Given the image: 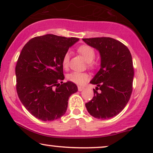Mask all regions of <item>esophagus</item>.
Segmentation results:
<instances>
[{
    "label": "esophagus",
    "mask_w": 153,
    "mask_h": 153,
    "mask_svg": "<svg viewBox=\"0 0 153 153\" xmlns=\"http://www.w3.org/2000/svg\"><path fill=\"white\" fill-rule=\"evenodd\" d=\"M77 88H78V91H83L84 89H85V87H81V86H78V87H77Z\"/></svg>",
    "instance_id": "obj_1"
}]
</instances>
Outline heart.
Instances as JSON below:
<instances>
[{
	"label": "heart",
	"instance_id": "heart-1",
	"mask_svg": "<svg viewBox=\"0 0 153 153\" xmlns=\"http://www.w3.org/2000/svg\"><path fill=\"white\" fill-rule=\"evenodd\" d=\"M78 52L82 55L84 59L89 64V65H91L92 61L95 57V51L94 50V48L88 46V45H82L78 48ZM69 58L70 53L66 52L65 55H64L63 59H62V64H63L64 67L68 66ZM67 79L72 82L77 84V85H83L87 80L88 76L85 73L74 71L68 75Z\"/></svg>",
	"mask_w": 153,
	"mask_h": 153
}]
</instances>
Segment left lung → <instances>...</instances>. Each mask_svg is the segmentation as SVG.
I'll use <instances>...</instances> for the list:
<instances>
[{
  "instance_id": "8db88e82",
  "label": "left lung",
  "mask_w": 153,
  "mask_h": 153,
  "mask_svg": "<svg viewBox=\"0 0 153 153\" xmlns=\"http://www.w3.org/2000/svg\"><path fill=\"white\" fill-rule=\"evenodd\" d=\"M100 57V68L90 83L97 87L94 96L85 106L92 117L107 119L119 114L130 100L134 68L129 49L110 37L82 39ZM99 89V91L97 90Z\"/></svg>"
}]
</instances>
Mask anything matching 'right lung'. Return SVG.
<instances>
[{
  "mask_svg": "<svg viewBox=\"0 0 153 153\" xmlns=\"http://www.w3.org/2000/svg\"><path fill=\"white\" fill-rule=\"evenodd\" d=\"M79 39L48 34L36 36L23 46L15 74L16 91L27 111L43 121L61 118L76 84L63 83L64 55ZM60 83H59V82Z\"/></svg>",
  "mask_w": 153,
  "mask_h": 153,
  "instance_id": "1",
  "label": "right lung"
}]
</instances>
